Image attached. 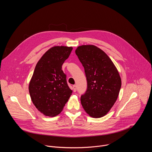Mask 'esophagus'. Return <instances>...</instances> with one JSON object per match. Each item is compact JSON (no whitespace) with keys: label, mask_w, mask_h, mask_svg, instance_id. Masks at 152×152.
Here are the masks:
<instances>
[{"label":"esophagus","mask_w":152,"mask_h":152,"mask_svg":"<svg viewBox=\"0 0 152 152\" xmlns=\"http://www.w3.org/2000/svg\"><path fill=\"white\" fill-rule=\"evenodd\" d=\"M76 89H77V88H76V85H73V91H74V92H76Z\"/></svg>","instance_id":"1"}]
</instances>
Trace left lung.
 I'll use <instances>...</instances> for the list:
<instances>
[{"instance_id":"obj_1","label":"left lung","mask_w":152,"mask_h":152,"mask_svg":"<svg viewBox=\"0 0 152 152\" xmlns=\"http://www.w3.org/2000/svg\"><path fill=\"white\" fill-rule=\"evenodd\" d=\"M84 67L87 90L80 97L85 112L93 118L106 115L116 102L121 86L119 73L102 49L94 45H82L75 50Z\"/></svg>"}]
</instances>
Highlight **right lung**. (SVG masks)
Returning a JSON list of instances; mask_svg holds the SVG:
<instances>
[{"instance_id": "1", "label": "right lung", "mask_w": 152, "mask_h": 152, "mask_svg": "<svg viewBox=\"0 0 152 152\" xmlns=\"http://www.w3.org/2000/svg\"><path fill=\"white\" fill-rule=\"evenodd\" d=\"M72 47L54 46L37 62L29 85L32 103L46 116L61 113L72 93L62 65L69 56Z\"/></svg>"}]
</instances>
